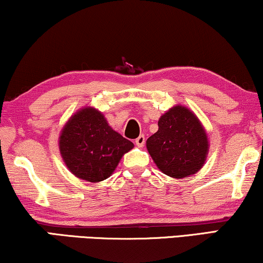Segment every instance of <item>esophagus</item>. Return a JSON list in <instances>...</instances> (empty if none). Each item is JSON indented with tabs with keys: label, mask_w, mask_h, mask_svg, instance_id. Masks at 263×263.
Wrapping results in <instances>:
<instances>
[{
	"label": "esophagus",
	"mask_w": 263,
	"mask_h": 263,
	"mask_svg": "<svg viewBox=\"0 0 263 263\" xmlns=\"http://www.w3.org/2000/svg\"><path fill=\"white\" fill-rule=\"evenodd\" d=\"M145 141H146L145 136L140 135L138 139H135V145L138 147H143V145H145Z\"/></svg>",
	"instance_id": "obj_1"
}]
</instances>
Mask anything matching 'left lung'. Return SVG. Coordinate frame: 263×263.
I'll list each match as a JSON object with an SVG mask.
<instances>
[{"instance_id":"8db88e82","label":"left lung","mask_w":263,"mask_h":263,"mask_svg":"<svg viewBox=\"0 0 263 263\" xmlns=\"http://www.w3.org/2000/svg\"><path fill=\"white\" fill-rule=\"evenodd\" d=\"M158 127L146 142L158 168L178 179L200 171L208 154V139L196 115L188 107L176 105L159 118Z\"/></svg>"}]
</instances>
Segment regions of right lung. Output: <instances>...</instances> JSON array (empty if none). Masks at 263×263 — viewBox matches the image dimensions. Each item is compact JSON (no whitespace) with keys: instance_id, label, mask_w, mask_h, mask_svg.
<instances>
[{"instance_id":"right-lung-1","label":"right lung","mask_w":263,"mask_h":263,"mask_svg":"<svg viewBox=\"0 0 263 263\" xmlns=\"http://www.w3.org/2000/svg\"><path fill=\"white\" fill-rule=\"evenodd\" d=\"M60 152L78 178L97 183L110 177L121 158L134 143L115 132L95 107H82L61 132Z\"/></svg>"}]
</instances>
